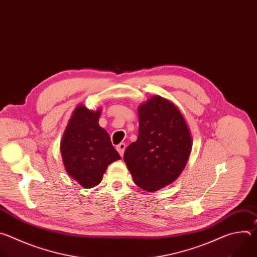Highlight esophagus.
<instances>
[{"mask_svg":"<svg viewBox=\"0 0 257 257\" xmlns=\"http://www.w3.org/2000/svg\"><path fill=\"white\" fill-rule=\"evenodd\" d=\"M117 150H118L120 156L123 157V156H124V153H125V150H126V144H125L124 142H121V143L117 146Z\"/></svg>","mask_w":257,"mask_h":257,"instance_id":"esophagus-1","label":"esophagus"}]
</instances>
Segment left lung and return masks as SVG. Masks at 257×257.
<instances>
[{
    "label": "left lung",
    "mask_w": 257,
    "mask_h": 257,
    "mask_svg": "<svg viewBox=\"0 0 257 257\" xmlns=\"http://www.w3.org/2000/svg\"><path fill=\"white\" fill-rule=\"evenodd\" d=\"M139 131L124 161L135 184L155 192L173 183L184 170L192 150L188 124L171 100L154 95L138 106Z\"/></svg>",
    "instance_id": "obj_1"
}]
</instances>
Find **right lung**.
Segmentation results:
<instances>
[{
  "label": "right lung",
  "mask_w": 257,
  "mask_h": 257,
  "mask_svg": "<svg viewBox=\"0 0 257 257\" xmlns=\"http://www.w3.org/2000/svg\"><path fill=\"white\" fill-rule=\"evenodd\" d=\"M101 108L80 103L73 111L62 137L60 151L67 174L84 188L98 185L109 164L121 159L108 133L99 126Z\"/></svg>",
  "instance_id": "add662e5"
}]
</instances>
